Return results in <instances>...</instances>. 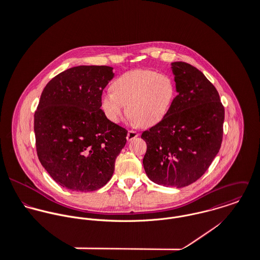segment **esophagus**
Instances as JSON below:
<instances>
[{
	"instance_id": "1",
	"label": "esophagus",
	"mask_w": 260,
	"mask_h": 260,
	"mask_svg": "<svg viewBox=\"0 0 260 260\" xmlns=\"http://www.w3.org/2000/svg\"><path fill=\"white\" fill-rule=\"evenodd\" d=\"M138 136V133L134 130H129L127 133V140L128 141H132L134 138H136Z\"/></svg>"
}]
</instances>
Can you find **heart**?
I'll return each mask as SVG.
<instances>
[{"instance_id":"heart-1","label":"heart","mask_w":260,"mask_h":260,"mask_svg":"<svg viewBox=\"0 0 260 260\" xmlns=\"http://www.w3.org/2000/svg\"><path fill=\"white\" fill-rule=\"evenodd\" d=\"M175 97V84L169 75L151 70H131L120 75L113 90L101 97L106 117L118 123L127 112L135 123L152 126L168 113Z\"/></svg>"}]
</instances>
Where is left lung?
<instances>
[{
    "instance_id": "obj_1",
    "label": "left lung",
    "mask_w": 260,
    "mask_h": 260,
    "mask_svg": "<svg viewBox=\"0 0 260 260\" xmlns=\"http://www.w3.org/2000/svg\"><path fill=\"white\" fill-rule=\"evenodd\" d=\"M177 96L165 117L142 133L143 166L156 184L182 188L198 180L219 152L224 107L212 83L185 62L171 63Z\"/></svg>"
}]
</instances>
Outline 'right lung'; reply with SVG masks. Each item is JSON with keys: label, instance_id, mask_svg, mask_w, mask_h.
Here are the masks:
<instances>
[{"label": "right lung", "instance_id": "right-lung-1", "mask_svg": "<svg viewBox=\"0 0 260 260\" xmlns=\"http://www.w3.org/2000/svg\"><path fill=\"white\" fill-rule=\"evenodd\" d=\"M113 77L109 66H77L54 77L42 92L34 116L38 157L59 185L86 192L111 179L127 136L101 109Z\"/></svg>", "mask_w": 260, "mask_h": 260}]
</instances>
